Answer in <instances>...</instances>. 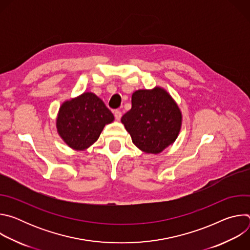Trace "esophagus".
Wrapping results in <instances>:
<instances>
[{
  "instance_id": "obj_1",
  "label": "esophagus",
  "mask_w": 250,
  "mask_h": 250,
  "mask_svg": "<svg viewBox=\"0 0 250 250\" xmlns=\"http://www.w3.org/2000/svg\"><path fill=\"white\" fill-rule=\"evenodd\" d=\"M114 114H115V118H116L118 121H120L121 118H122V112H121L120 110H116V111L114 112Z\"/></svg>"
}]
</instances>
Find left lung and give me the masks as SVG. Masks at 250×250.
<instances>
[{
    "instance_id": "left-lung-1",
    "label": "left lung",
    "mask_w": 250,
    "mask_h": 250,
    "mask_svg": "<svg viewBox=\"0 0 250 250\" xmlns=\"http://www.w3.org/2000/svg\"><path fill=\"white\" fill-rule=\"evenodd\" d=\"M122 123L135 146L146 153L158 154L176 140L182 124L179 106L161 87L137 90L131 96V109Z\"/></svg>"
}]
</instances>
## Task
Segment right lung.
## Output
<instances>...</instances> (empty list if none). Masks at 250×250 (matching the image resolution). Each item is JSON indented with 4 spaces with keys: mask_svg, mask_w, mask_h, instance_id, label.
Returning <instances> with one entry per match:
<instances>
[{
    "mask_svg": "<svg viewBox=\"0 0 250 250\" xmlns=\"http://www.w3.org/2000/svg\"><path fill=\"white\" fill-rule=\"evenodd\" d=\"M115 120L112 112L94 93L65 101L56 119L57 132L74 150H85L96 142L104 128Z\"/></svg>",
    "mask_w": 250,
    "mask_h": 250,
    "instance_id": "1",
    "label": "right lung"
}]
</instances>
